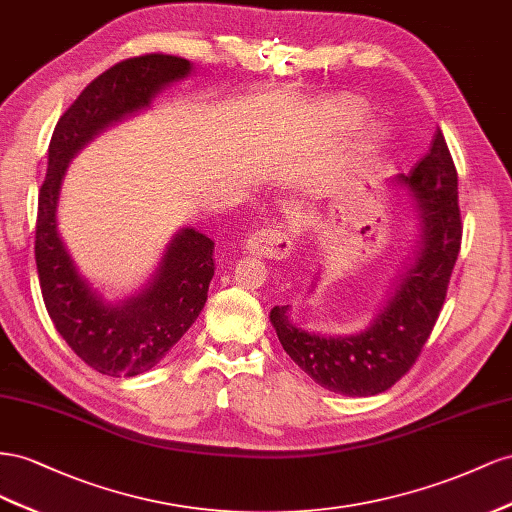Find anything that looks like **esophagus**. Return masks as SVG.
I'll list each match as a JSON object with an SVG mask.
<instances>
[{
    "label": "esophagus",
    "instance_id": "obj_1",
    "mask_svg": "<svg viewBox=\"0 0 512 512\" xmlns=\"http://www.w3.org/2000/svg\"><path fill=\"white\" fill-rule=\"evenodd\" d=\"M246 253H253L266 259H285L291 253V238L281 225L257 229L251 238L244 242Z\"/></svg>",
    "mask_w": 512,
    "mask_h": 512
}]
</instances>
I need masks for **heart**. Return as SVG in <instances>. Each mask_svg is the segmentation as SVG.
I'll return each instance as SVG.
<instances>
[{"label": "heart", "mask_w": 512, "mask_h": 512, "mask_svg": "<svg viewBox=\"0 0 512 512\" xmlns=\"http://www.w3.org/2000/svg\"><path fill=\"white\" fill-rule=\"evenodd\" d=\"M360 113H362V107L358 105V102H347V105H343V115H347L349 120L358 118Z\"/></svg>", "instance_id": "obj_1"}]
</instances>
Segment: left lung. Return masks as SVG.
Masks as SVG:
<instances>
[{"mask_svg": "<svg viewBox=\"0 0 512 512\" xmlns=\"http://www.w3.org/2000/svg\"><path fill=\"white\" fill-rule=\"evenodd\" d=\"M390 184L410 197L418 238L369 324L352 334H321L300 328L289 304L270 311L289 358L315 384L345 397H373L410 371L442 311L461 248L457 169L442 130L410 175L399 173Z\"/></svg>", "mask_w": 512, "mask_h": 512, "instance_id": "8db88e82", "label": "left lung"}]
</instances>
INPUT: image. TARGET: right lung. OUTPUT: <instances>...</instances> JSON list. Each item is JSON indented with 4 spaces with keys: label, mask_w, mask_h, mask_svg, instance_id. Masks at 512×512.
I'll return each mask as SVG.
<instances>
[{
    "label": "right lung",
    "mask_w": 512,
    "mask_h": 512,
    "mask_svg": "<svg viewBox=\"0 0 512 512\" xmlns=\"http://www.w3.org/2000/svg\"><path fill=\"white\" fill-rule=\"evenodd\" d=\"M195 66L173 55L130 57L96 77L57 122L47 154V178L38 197L36 268L55 330L85 364L102 375L135 377L163 360L195 324L214 276V242L182 227L137 291L109 300L79 270L60 233L57 208L70 160L102 130L148 111L171 83Z\"/></svg>",
    "instance_id": "1"
}]
</instances>
